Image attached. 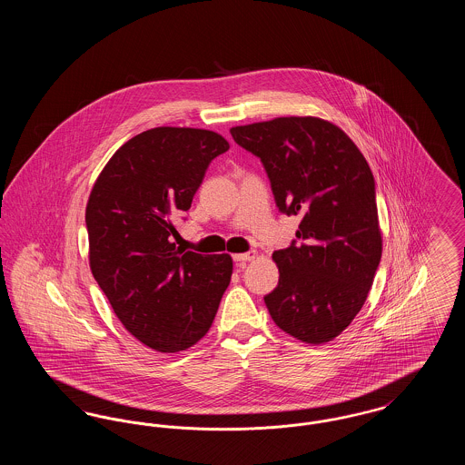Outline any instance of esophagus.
<instances>
[{"mask_svg": "<svg viewBox=\"0 0 465 465\" xmlns=\"http://www.w3.org/2000/svg\"><path fill=\"white\" fill-rule=\"evenodd\" d=\"M258 258V252L256 251H249V252H242V254H233V260L235 262H252V260H256Z\"/></svg>", "mask_w": 465, "mask_h": 465, "instance_id": "34e87169", "label": "esophagus"}]
</instances>
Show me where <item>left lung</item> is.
Wrapping results in <instances>:
<instances>
[{"instance_id": "obj_1", "label": "left lung", "mask_w": 465, "mask_h": 465, "mask_svg": "<svg viewBox=\"0 0 465 465\" xmlns=\"http://www.w3.org/2000/svg\"><path fill=\"white\" fill-rule=\"evenodd\" d=\"M230 133L262 158L279 209L302 216L300 242L272 254L281 275L266 309L292 338L328 343L362 309L381 258L373 173L324 118L279 116Z\"/></svg>"}]
</instances>
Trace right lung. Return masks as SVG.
Returning <instances> with one entry per match:
<instances>
[{
    "label": "right lung",
    "instance_id": "add662e5",
    "mask_svg": "<svg viewBox=\"0 0 465 465\" xmlns=\"http://www.w3.org/2000/svg\"><path fill=\"white\" fill-rule=\"evenodd\" d=\"M222 134L155 127L111 156L90 192L85 223L94 279L124 328L156 352H181L209 331L228 288L230 254H199L171 241L192 207Z\"/></svg>",
    "mask_w": 465,
    "mask_h": 465
}]
</instances>
